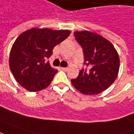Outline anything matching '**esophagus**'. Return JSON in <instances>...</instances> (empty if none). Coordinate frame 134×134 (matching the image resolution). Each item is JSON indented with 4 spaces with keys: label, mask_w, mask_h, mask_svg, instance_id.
<instances>
[{
    "label": "esophagus",
    "mask_w": 134,
    "mask_h": 134,
    "mask_svg": "<svg viewBox=\"0 0 134 134\" xmlns=\"http://www.w3.org/2000/svg\"><path fill=\"white\" fill-rule=\"evenodd\" d=\"M61 69L64 71H67L68 70V68L67 67H61Z\"/></svg>",
    "instance_id": "esophagus-1"
}]
</instances>
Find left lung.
I'll use <instances>...</instances> for the list:
<instances>
[{
	"label": "left lung",
	"instance_id": "8db88e82",
	"mask_svg": "<svg viewBox=\"0 0 134 134\" xmlns=\"http://www.w3.org/2000/svg\"><path fill=\"white\" fill-rule=\"evenodd\" d=\"M75 39L83 49L86 67L71 82L84 94H97L108 89L117 79L120 59L117 51L109 41L90 31L74 32Z\"/></svg>",
	"mask_w": 134,
	"mask_h": 134
}]
</instances>
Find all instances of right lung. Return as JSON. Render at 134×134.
Here are the masks:
<instances>
[{"mask_svg":"<svg viewBox=\"0 0 134 134\" xmlns=\"http://www.w3.org/2000/svg\"><path fill=\"white\" fill-rule=\"evenodd\" d=\"M70 31L32 29L17 38L11 49L9 67L14 77L29 92L47 88L58 72L49 61L55 45L67 39Z\"/></svg>","mask_w":134,"mask_h":134,"instance_id":"obj_1","label":"right lung"}]
</instances>
